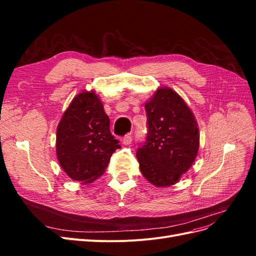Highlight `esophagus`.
<instances>
[{
	"mask_svg": "<svg viewBox=\"0 0 256 256\" xmlns=\"http://www.w3.org/2000/svg\"><path fill=\"white\" fill-rule=\"evenodd\" d=\"M131 142H132V136H131V134H126L125 136L122 138V144L124 145H130Z\"/></svg>",
	"mask_w": 256,
	"mask_h": 256,
	"instance_id": "esophagus-1",
	"label": "esophagus"
}]
</instances>
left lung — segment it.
Here are the masks:
<instances>
[{"mask_svg":"<svg viewBox=\"0 0 256 256\" xmlns=\"http://www.w3.org/2000/svg\"><path fill=\"white\" fill-rule=\"evenodd\" d=\"M145 111L148 130L136 158L147 180L168 187L180 180L196 157L198 124L184 99L168 88H158L145 104Z\"/></svg>","mask_w":256,"mask_h":256,"instance_id":"8db88e82","label":"left lung"}]
</instances>
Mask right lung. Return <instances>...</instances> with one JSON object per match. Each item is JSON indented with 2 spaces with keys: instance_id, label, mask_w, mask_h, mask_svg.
Segmentation results:
<instances>
[{
  "instance_id": "add662e5",
  "label": "right lung",
  "mask_w": 256,
  "mask_h": 256,
  "mask_svg": "<svg viewBox=\"0 0 256 256\" xmlns=\"http://www.w3.org/2000/svg\"><path fill=\"white\" fill-rule=\"evenodd\" d=\"M118 143L95 92L76 95L56 131V154L66 174L76 182H92L106 171L112 154L120 147Z\"/></svg>"
}]
</instances>
